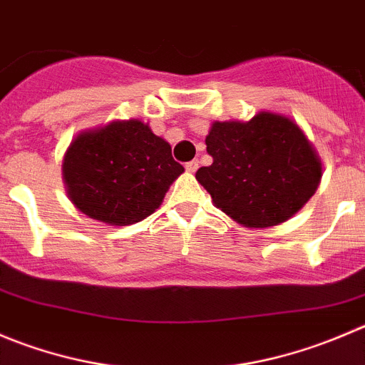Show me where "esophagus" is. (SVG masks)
<instances>
[{"instance_id":"obj_1","label":"esophagus","mask_w":365,"mask_h":365,"mask_svg":"<svg viewBox=\"0 0 365 365\" xmlns=\"http://www.w3.org/2000/svg\"><path fill=\"white\" fill-rule=\"evenodd\" d=\"M197 168H200V162H197V160H190V162H187V164H185V169L189 173H196Z\"/></svg>"}]
</instances>
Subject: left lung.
Listing matches in <instances>:
<instances>
[{
    "instance_id": "8db88e82",
    "label": "left lung",
    "mask_w": 365,
    "mask_h": 365,
    "mask_svg": "<svg viewBox=\"0 0 365 365\" xmlns=\"http://www.w3.org/2000/svg\"><path fill=\"white\" fill-rule=\"evenodd\" d=\"M207 151L214 162L196 180L215 207L247 228L287 221L314 196L321 160L292 119L260 112L250 121H215Z\"/></svg>"
}]
</instances>
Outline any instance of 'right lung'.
<instances>
[{
    "mask_svg": "<svg viewBox=\"0 0 365 365\" xmlns=\"http://www.w3.org/2000/svg\"><path fill=\"white\" fill-rule=\"evenodd\" d=\"M182 173L169 143L139 119L80 133L62 164L74 207L112 226L133 225L153 214Z\"/></svg>",
    "mask_w": 365,
    "mask_h": 365,
    "instance_id": "1",
    "label": "right lung"
}]
</instances>
